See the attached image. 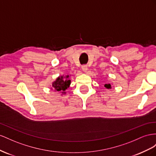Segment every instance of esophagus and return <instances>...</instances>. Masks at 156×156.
I'll list each match as a JSON object with an SVG mask.
<instances>
[{
  "instance_id": "34e87169",
  "label": "esophagus",
  "mask_w": 156,
  "mask_h": 156,
  "mask_svg": "<svg viewBox=\"0 0 156 156\" xmlns=\"http://www.w3.org/2000/svg\"><path fill=\"white\" fill-rule=\"evenodd\" d=\"M82 70L83 72H87V66L86 65H83L82 66Z\"/></svg>"
}]
</instances>
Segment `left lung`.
Returning <instances> with one entry per match:
<instances>
[{
	"label": "left lung",
	"mask_w": 156,
	"mask_h": 156,
	"mask_svg": "<svg viewBox=\"0 0 156 156\" xmlns=\"http://www.w3.org/2000/svg\"><path fill=\"white\" fill-rule=\"evenodd\" d=\"M105 87L106 88H107V89H110V88H111V85H110V83H107V84H105Z\"/></svg>",
	"instance_id": "obj_1"
}]
</instances>
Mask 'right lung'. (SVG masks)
<instances>
[{
  "instance_id": "right-lung-1",
  "label": "right lung",
  "mask_w": 156,
  "mask_h": 156,
  "mask_svg": "<svg viewBox=\"0 0 156 156\" xmlns=\"http://www.w3.org/2000/svg\"><path fill=\"white\" fill-rule=\"evenodd\" d=\"M69 76H66V79H63V77H59L56 80V81L53 83L52 87L53 90L57 91H61L64 93L66 89L69 87L70 84V80H69Z\"/></svg>"
}]
</instances>
